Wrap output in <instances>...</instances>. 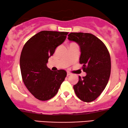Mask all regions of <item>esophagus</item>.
<instances>
[{
	"mask_svg": "<svg viewBox=\"0 0 128 128\" xmlns=\"http://www.w3.org/2000/svg\"><path fill=\"white\" fill-rule=\"evenodd\" d=\"M71 74H72V73L70 72H67V76H69Z\"/></svg>",
	"mask_w": 128,
	"mask_h": 128,
	"instance_id": "34e87169",
	"label": "esophagus"
}]
</instances>
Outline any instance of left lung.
<instances>
[{
  "instance_id": "1",
  "label": "left lung",
  "mask_w": 128,
  "mask_h": 128,
  "mask_svg": "<svg viewBox=\"0 0 128 128\" xmlns=\"http://www.w3.org/2000/svg\"><path fill=\"white\" fill-rule=\"evenodd\" d=\"M69 41L80 46V64L86 76H79L78 82L73 86L77 97L84 102L95 100L106 88L111 74V58L108 49L100 40L93 34L71 32Z\"/></svg>"
}]
</instances>
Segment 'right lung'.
Instances as JSON below:
<instances>
[{"instance_id":"1","label":"right lung","mask_w":128,"mask_h":128,"mask_svg":"<svg viewBox=\"0 0 128 128\" xmlns=\"http://www.w3.org/2000/svg\"><path fill=\"white\" fill-rule=\"evenodd\" d=\"M68 34V32L42 31L30 38L22 48L20 59L22 81L39 100L53 98L67 75L62 69L52 71L46 64Z\"/></svg>"}]
</instances>
